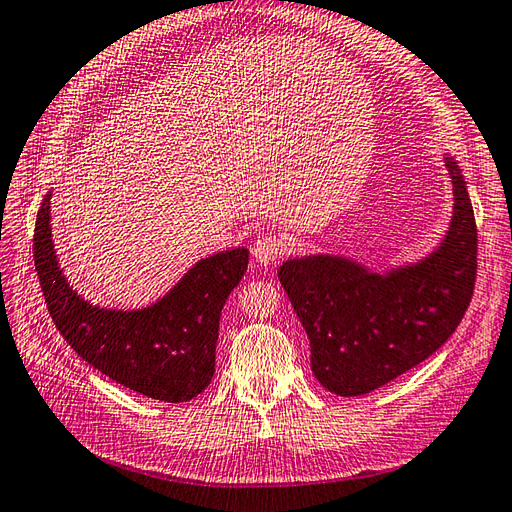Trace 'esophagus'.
<instances>
[{
	"label": "esophagus",
	"mask_w": 512,
	"mask_h": 512,
	"mask_svg": "<svg viewBox=\"0 0 512 512\" xmlns=\"http://www.w3.org/2000/svg\"><path fill=\"white\" fill-rule=\"evenodd\" d=\"M289 249V241L278 234H263L258 236L252 245V256L260 265H274L280 256Z\"/></svg>",
	"instance_id": "obj_1"
}]
</instances>
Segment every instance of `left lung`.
Returning a JSON list of instances; mask_svg holds the SVG:
<instances>
[{
  "instance_id": "8db88e82",
  "label": "left lung",
  "mask_w": 512,
  "mask_h": 512,
  "mask_svg": "<svg viewBox=\"0 0 512 512\" xmlns=\"http://www.w3.org/2000/svg\"><path fill=\"white\" fill-rule=\"evenodd\" d=\"M453 214L434 252L372 271L335 254L289 258L278 269L311 342V370L328 392L361 396L401 377L447 342L471 302L478 230L460 168L445 155Z\"/></svg>"
}]
</instances>
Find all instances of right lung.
Segmentation results:
<instances>
[{"label":"right lung","instance_id":"right-lung-1","mask_svg":"<svg viewBox=\"0 0 512 512\" xmlns=\"http://www.w3.org/2000/svg\"><path fill=\"white\" fill-rule=\"evenodd\" d=\"M52 192L34 225V267L52 322L89 366L124 388L164 403H184L208 388L227 295L247 271L249 249L197 260L177 285L144 309H107L67 282L52 241Z\"/></svg>","mask_w":512,"mask_h":512}]
</instances>
